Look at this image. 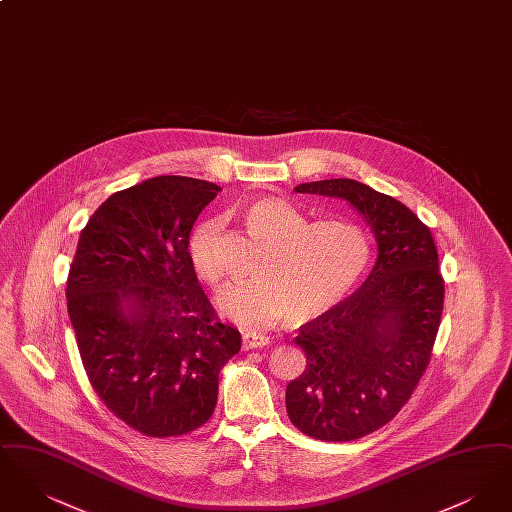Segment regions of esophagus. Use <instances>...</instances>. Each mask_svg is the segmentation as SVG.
<instances>
[{
	"instance_id": "1",
	"label": "esophagus",
	"mask_w": 512,
	"mask_h": 512,
	"mask_svg": "<svg viewBox=\"0 0 512 512\" xmlns=\"http://www.w3.org/2000/svg\"><path fill=\"white\" fill-rule=\"evenodd\" d=\"M242 343H244L245 351H249V349H257V347H265V345L270 343V340H268L267 336H261V334L245 332Z\"/></svg>"
}]
</instances>
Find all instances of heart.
<instances>
[{"instance_id": "b5f03b06", "label": "heart", "mask_w": 512, "mask_h": 512, "mask_svg": "<svg viewBox=\"0 0 512 512\" xmlns=\"http://www.w3.org/2000/svg\"><path fill=\"white\" fill-rule=\"evenodd\" d=\"M253 234L267 242L257 276L230 284L217 295V309L245 328L259 330L288 317L305 324L330 311L351 292L370 265V240L349 219L307 222L282 197H259L245 209ZM188 261L195 276L217 288L224 274L220 222H199L188 242Z\"/></svg>"}]
</instances>
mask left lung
I'll list each match as a JSON object with an SVG mask.
<instances>
[{
    "label": "left lung",
    "mask_w": 512,
    "mask_h": 512,
    "mask_svg": "<svg viewBox=\"0 0 512 512\" xmlns=\"http://www.w3.org/2000/svg\"><path fill=\"white\" fill-rule=\"evenodd\" d=\"M295 192L349 201L378 242L365 284L299 328L307 366L286 388L288 416L305 436L353 441L388 424L430 365L445 293L438 247L407 205L363 182L332 178Z\"/></svg>",
    "instance_id": "8db88e82"
}]
</instances>
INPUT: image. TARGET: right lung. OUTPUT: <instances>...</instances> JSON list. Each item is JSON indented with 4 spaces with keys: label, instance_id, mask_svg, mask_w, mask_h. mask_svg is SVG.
Returning a JSON list of instances; mask_svg holds the SVG:
<instances>
[{
    "label": "right lung",
    "instance_id": "right-lung-1",
    "mask_svg": "<svg viewBox=\"0 0 512 512\" xmlns=\"http://www.w3.org/2000/svg\"><path fill=\"white\" fill-rule=\"evenodd\" d=\"M219 192L149 178L105 199L76 245L65 293L82 365L105 407L149 438L203 426L242 347L188 261L195 219Z\"/></svg>",
    "mask_w": 512,
    "mask_h": 512
}]
</instances>
